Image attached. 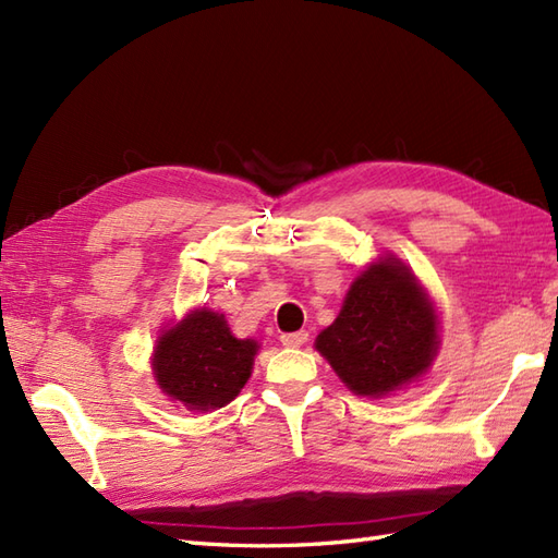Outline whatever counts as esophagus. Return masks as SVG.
<instances>
[{
    "instance_id": "obj_1",
    "label": "esophagus",
    "mask_w": 558,
    "mask_h": 558,
    "mask_svg": "<svg viewBox=\"0 0 558 558\" xmlns=\"http://www.w3.org/2000/svg\"><path fill=\"white\" fill-rule=\"evenodd\" d=\"M306 339H308V332H306V330H299V332H284V335H280L282 347H290V349L304 347V344H306Z\"/></svg>"
}]
</instances>
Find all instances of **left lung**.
<instances>
[{
  "mask_svg": "<svg viewBox=\"0 0 558 558\" xmlns=\"http://www.w3.org/2000/svg\"><path fill=\"white\" fill-rule=\"evenodd\" d=\"M438 316L412 270L381 256L351 282L316 349L347 387L381 398L422 377L438 353Z\"/></svg>",
  "mask_w": 558,
  "mask_h": 558,
  "instance_id": "obj_1",
  "label": "left lung"
}]
</instances>
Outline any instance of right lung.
Here are the masks:
<instances>
[{"label":"right lung","mask_w":558,"mask_h":558,"mask_svg":"<svg viewBox=\"0 0 558 558\" xmlns=\"http://www.w3.org/2000/svg\"><path fill=\"white\" fill-rule=\"evenodd\" d=\"M259 344L233 337L221 313L195 308L162 332L153 351V375L162 393L189 410L223 408L245 387Z\"/></svg>","instance_id":"obj_1"}]
</instances>
